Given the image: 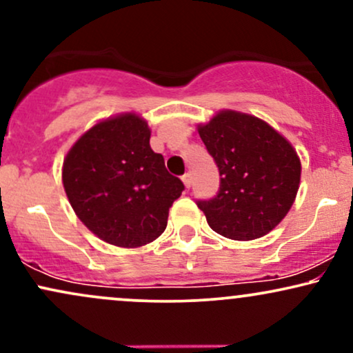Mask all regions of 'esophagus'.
I'll list each match as a JSON object with an SVG mask.
<instances>
[{"mask_svg": "<svg viewBox=\"0 0 353 353\" xmlns=\"http://www.w3.org/2000/svg\"><path fill=\"white\" fill-rule=\"evenodd\" d=\"M182 182H184V185L185 188H190V184H192V177H190V174L189 172H185L184 176H182Z\"/></svg>", "mask_w": 353, "mask_h": 353, "instance_id": "esophagus-1", "label": "esophagus"}]
</instances>
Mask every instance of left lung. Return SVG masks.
Instances as JSON below:
<instances>
[{"label":"left lung","mask_w":353,"mask_h":353,"mask_svg":"<svg viewBox=\"0 0 353 353\" xmlns=\"http://www.w3.org/2000/svg\"><path fill=\"white\" fill-rule=\"evenodd\" d=\"M197 131L221 176L217 196L197 201L210 229L232 241L269 234L292 208L301 184L292 144L265 121L229 109Z\"/></svg>","instance_id":"8db88e82"}]
</instances>
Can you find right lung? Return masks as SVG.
Wrapping results in <instances>:
<instances>
[{
	"mask_svg": "<svg viewBox=\"0 0 353 353\" xmlns=\"http://www.w3.org/2000/svg\"><path fill=\"white\" fill-rule=\"evenodd\" d=\"M149 137L143 117L125 112L92 125L64 159L63 185L71 208L108 244L132 249L156 241L184 190Z\"/></svg>",
	"mask_w": 353,
	"mask_h": 353,
	"instance_id": "right-lung-1",
	"label": "right lung"
}]
</instances>
